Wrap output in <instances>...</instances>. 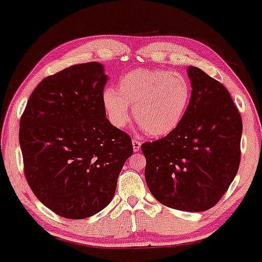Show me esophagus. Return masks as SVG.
<instances>
[{"label": "esophagus", "mask_w": 262, "mask_h": 262, "mask_svg": "<svg viewBox=\"0 0 262 262\" xmlns=\"http://www.w3.org/2000/svg\"><path fill=\"white\" fill-rule=\"evenodd\" d=\"M132 143H133V149H134V152H139L140 148H141V143L142 142L138 139H133Z\"/></svg>", "instance_id": "esophagus-1"}]
</instances>
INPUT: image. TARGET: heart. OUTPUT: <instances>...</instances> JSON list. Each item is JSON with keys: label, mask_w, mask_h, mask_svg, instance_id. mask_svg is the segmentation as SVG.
Instances as JSON below:
<instances>
[{"label": "heart", "mask_w": 262, "mask_h": 262, "mask_svg": "<svg viewBox=\"0 0 262 262\" xmlns=\"http://www.w3.org/2000/svg\"><path fill=\"white\" fill-rule=\"evenodd\" d=\"M192 88L183 73L169 70L136 69L119 80L117 90L106 88L103 105L114 127L123 129L130 120L129 104L148 135L163 136L176 130L191 103Z\"/></svg>", "instance_id": "heart-1"}]
</instances>
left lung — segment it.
Wrapping results in <instances>:
<instances>
[{"mask_svg": "<svg viewBox=\"0 0 262 262\" xmlns=\"http://www.w3.org/2000/svg\"><path fill=\"white\" fill-rule=\"evenodd\" d=\"M192 96L176 130L141 146L150 193L168 208L205 211L219 202L241 160L242 119L228 90L201 69H187Z\"/></svg>", "mask_w": 262, "mask_h": 262, "instance_id": "left-lung-1", "label": "left lung"}]
</instances>
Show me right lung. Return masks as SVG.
Segmentation results:
<instances>
[{"label": "right lung", "instance_id": "1", "mask_svg": "<svg viewBox=\"0 0 262 262\" xmlns=\"http://www.w3.org/2000/svg\"><path fill=\"white\" fill-rule=\"evenodd\" d=\"M106 79L99 62L70 66L38 84L21 116L28 185L65 219H86L104 209L133 154L130 136L105 117Z\"/></svg>", "mask_w": 262, "mask_h": 262}]
</instances>
